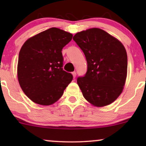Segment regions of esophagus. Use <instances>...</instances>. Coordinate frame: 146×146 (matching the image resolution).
I'll use <instances>...</instances> for the list:
<instances>
[{
    "mask_svg": "<svg viewBox=\"0 0 146 146\" xmlns=\"http://www.w3.org/2000/svg\"><path fill=\"white\" fill-rule=\"evenodd\" d=\"M72 75H73V78H75V77H76V72L75 71H74V72H73V73H72Z\"/></svg>",
    "mask_w": 146,
    "mask_h": 146,
    "instance_id": "1",
    "label": "esophagus"
}]
</instances>
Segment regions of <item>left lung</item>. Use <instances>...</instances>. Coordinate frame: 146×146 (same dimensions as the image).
Listing matches in <instances>:
<instances>
[{
    "instance_id": "obj_1",
    "label": "left lung",
    "mask_w": 146,
    "mask_h": 146,
    "mask_svg": "<svg viewBox=\"0 0 146 146\" xmlns=\"http://www.w3.org/2000/svg\"><path fill=\"white\" fill-rule=\"evenodd\" d=\"M84 53L88 64L84 77L78 84L90 104L103 107L121 95L127 77L128 58L123 44L99 28H91L73 36Z\"/></svg>"
}]
</instances>
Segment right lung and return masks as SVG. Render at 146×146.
<instances>
[{
	"instance_id": "obj_1",
	"label": "right lung",
	"mask_w": 146,
	"mask_h": 146,
	"mask_svg": "<svg viewBox=\"0 0 146 146\" xmlns=\"http://www.w3.org/2000/svg\"><path fill=\"white\" fill-rule=\"evenodd\" d=\"M72 37L71 33L52 27L29 38L22 46L18 80L25 94L34 103L54 104L73 80V75L62 68V50Z\"/></svg>"
}]
</instances>
